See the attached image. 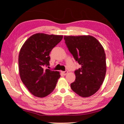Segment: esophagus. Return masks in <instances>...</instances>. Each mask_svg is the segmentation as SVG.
I'll return each instance as SVG.
<instances>
[{"label":"esophagus","mask_w":124,"mask_h":124,"mask_svg":"<svg viewBox=\"0 0 124 124\" xmlns=\"http://www.w3.org/2000/svg\"><path fill=\"white\" fill-rule=\"evenodd\" d=\"M62 74H63L64 75H66L67 74V73H68V71L66 70V71H63V72H62Z\"/></svg>","instance_id":"1"}]
</instances>
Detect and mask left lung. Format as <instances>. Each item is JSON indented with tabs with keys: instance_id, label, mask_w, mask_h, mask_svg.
<instances>
[{
	"instance_id": "1",
	"label": "left lung",
	"mask_w": 124,
	"mask_h": 124,
	"mask_svg": "<svg viewBox=\"0 0 124 124\" xmlns=\"http://www.w3.org/2000/svg\"><path fill=\"white\" fill-rule=\"evenodd\" d=\"M65 43L80 68L74 72L75 81L70 84L73 91L82 97H90L100 89L106 73L103 47L91 35L64 36Z\"/></svg>"
}]
</instances>
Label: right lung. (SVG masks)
I'll return each instance as SVG.
<instances>
[{
  "label": "right lung",
  "mask_w": 124,
  "mask_h": 124,
  "mask_svg": "<svg viewBox=\"0 0 124 124\" xmlns=\"http://www.w3.org/2000/svg\"><path fill=\"white\" fill-rule=\"evenodd\" d=\"M63 35L36 33L24 42L18 55L20 76L32 95L44 97L54 91L61 75L49 66L50 52L62 40Z\"/></svg>",
  "instance_id": "1"
}]
</instances>
